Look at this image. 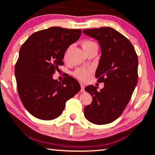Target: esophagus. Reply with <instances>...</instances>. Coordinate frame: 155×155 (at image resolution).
<instances>
[{"instance_id": "1", "label": "esophagus", "mask_w": 155, "mask_h": 155, "mask_svg": "<svg viewBox=\"0 0 155 155\" xmlns=\"http://www.w3.org/2000/svg\"><path fill=\"white\" fill-rule=\"evenodd\" d=\"M81 92H85L84 85V84H81Z\"/></svg>"}]
</instances>
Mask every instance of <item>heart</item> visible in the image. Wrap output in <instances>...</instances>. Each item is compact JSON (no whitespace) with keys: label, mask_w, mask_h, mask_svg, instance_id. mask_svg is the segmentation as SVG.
<instances>
[{"label":"heart","mask_w":155,"mask_h":155,"mask_svg":"<svg viewBox=\"0 0 155 155\" xmlns=\"http://www.w3.org/2000/svg\"><path fill=\"white\" fill-rule=\"evenodd\" d=\"M81 45H82V47L85 52L90 50L91 48H92L97 47V45L95 42H94V41L90 40H84ZM69 50L70 48H68L66 50V51H65L64 55H63V58H64L65 60L67 59V58H68ZM92 72V69L91 68H79L74 72V76H75L76 78H77L78 79L80 80V81H86L89 79Z\"/></svg>","instance_id":"1"}]
</instances>
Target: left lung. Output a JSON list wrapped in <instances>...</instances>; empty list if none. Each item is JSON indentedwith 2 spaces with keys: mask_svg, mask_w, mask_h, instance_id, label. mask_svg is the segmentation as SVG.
<instances>
[{
  "mask_svg": "<svg viewBox=\"0 0 155 155\" xmlns=\"http://www.w3.org/2000/svg\"><path fill=\"white\" fill-rule=\"evenodd\" d=\"M85 35L98 40L102 55L95 76L103 89L87 86L92 102L84 110L85 118L97 125L116 120L127 106L138 81V57L131 42L113 28L84 29Z\"/></svg>",
  "mask_w": 155,
  "mask_h": 155,
  "instance_id": "1",
  "label": "left lung"
}]
</instances>
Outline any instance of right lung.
<instances>
[{
	"mask_svg": "<svg viewBox=\"0 0 155 155\" xmlns=\"http://www.w3.org/2000/svg\"><path fill=\"white\" fill-rule=\"evenodd\" d=\"M81 29L53 27L33 33L22 45L15 65L17 90L27 111L41 120L62 114L68 100L79 92V83L67 75L53 79L63 65L66 50L79 39Z\"/></svg>",
	"mask_w": 155,
	"mask_h": 155,
	"instance_id": "add662e5",
	"label": "right lung"
}]
</instances>
